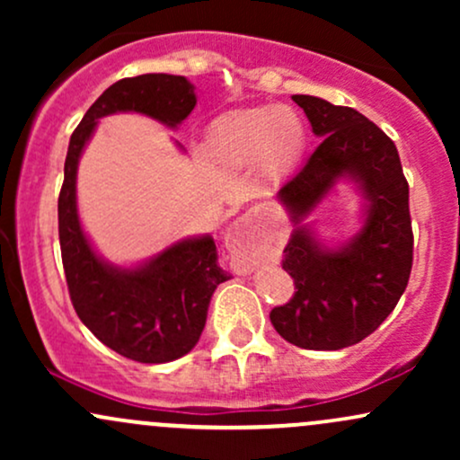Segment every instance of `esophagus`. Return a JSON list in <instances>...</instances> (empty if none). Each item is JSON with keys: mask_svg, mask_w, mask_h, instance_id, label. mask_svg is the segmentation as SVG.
<instances>
[{"mask_svg": "<svg viewBox=\"0 0 460 460\" xmlns=\"http://www.w3.org/2000/svg\"><path fill=\"white\" fill-rule=\"evenodd\" d=\"M226 248L234 252L235 257V270L246 274L251 270L252 263L260 257V234L255 229V220L252 216H242L226 231Z\"/></svg>", "mask_w": 460, "mask_h": 460, "instance_id": "1", "label": "esophagus"}]
</instances>
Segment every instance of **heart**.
I'll list each match as a JSON object with an SVG mask.
<instances>
[{"mask_svg":"<svg viewBox=\"0 0 460 460\" xmlns=\"http://www.w3.org/2000/svg\"><path fill=\"white\" fill-rule=\"evenodd\" d=\"M303 119L289 108L237 110L218 119L209 131V153L229 168H248L261 162L268 175H283L303 153Z\"/></svg>","mask_w":460,"mask_h":460,"instance_id":"1","label":"heart"}]
</instances>
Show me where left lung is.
<instances>
[{
	"instance_id": "1",
	"label": "left lung",
	"mask_w": 460,
	"mask_h": 460,
	"mask_svg": "<svg viewBox=\"0 0 460 460\" xmlns=\"http://www.w3.org/2000/svg\"><path fill=\"white\" fill-rule=\"evenodd\" d=\"M320 138L305 166L277 192L294 231L283 270L296 292L270 322L283 340L305 350L358 344L392 314L413 266V231L398 149L357 110L311 94H294ZM337 181L356 183L364 199L362 229L326 247L304 220Z\"/></svg>"
}]
</instances>
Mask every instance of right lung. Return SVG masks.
Returning <instances> with one entry per match:
<instances>
[{
    "label": "right lung",
    "mask_w": 460,
    "mask_h": 460,
    "mask_svg": "<svg viewBox=\"0 0 460 460\" xmlns=\"http://www.w3.org/2000/svg\"><path fill=\"white\" fill-rule=\"evenodd\" d=\"M197 105L181 75L146 73L112 84L73 131L58 197V234L68 294L79 320L102 344L140 363H168L197 346L214 289L229 279L218 266L212 235L179 240L138 266L97 255L77 214V164L99 119L138 112L177 129ZM181 149V145H179Z\"/></svg>",
    "instance_id": "add662e5"
}]
</instances>
